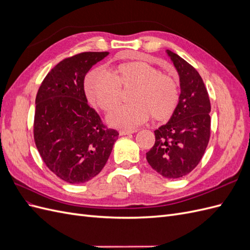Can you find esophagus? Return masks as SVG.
Returning <instances> with one entry per match:
<instances>
[{
	"mask_svg": "<svg viewBox=\"0 0 250 250\" xmlns=\"http://www.w3.org/2000/svg\"><path fill=\"white\" fill-rule=\"evenodd\" d=\"M137 131H138L137 129H122V130H120V135L131 134V133H134V132H137Z\"/></svg>",
	"mask_w": 250,
	"mask_h": 250,
	"instance_id": "34e87169",
	"label": "esophagus"
}]
</instances>
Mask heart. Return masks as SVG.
<instances>
[{"label":"heart","instance_id":"obj_1","mask_svg":"<svg viewBox=\"0 0 250 250\" xmlns=\"http://www.w3.org/2000/svg\"><path fill=\"white\" fill-rule=\"evenodd\" d=\"M120 87H134L130 97L132 104L110 113L107 122L112 127L134 128L151 116L157 121L168 120L179 101L178 80L145 62H124L108 72L92 71L84 79L88 101L106 112L120 104Z\"/></svg>","mask_w":250,"mask_h":250}]
</instances>
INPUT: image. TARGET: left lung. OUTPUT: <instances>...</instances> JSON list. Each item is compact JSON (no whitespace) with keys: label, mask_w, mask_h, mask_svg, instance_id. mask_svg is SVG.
Masks as SVG:
<instances>
[{"label":"left lung","mask_w":250,"mask_h":250,"mask_svg":"<svg viewBox=\"0 0 250 250\" xmlns=\"http://www.w3.org/2000/svg\"><path fill=\"white\" fill-rule=\"evenodd\" d=\"M166 53L179 76V101L168 123L154 131L155 144L146 158L162 176L176 179L193 171L207 149L210 103L199 73L175 53Z\"/></svg>","instance_id":"8db88e82"}]
</instances>
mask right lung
Listing matches in <instances>:
<instances>
[{
  "label": "right lung",
  "instance_id": "add662e5",
  "mask_svg": "<svg viewBox=\"0 0 250 250\" xmlns=\"http://www.w3.org/2000/svg\"><path fill=\"white\" fill-rule=\"evenodd\" d=\"M108 52H84L63 59L37 92L34 141L47 167L66 183L81 185L101 172L118 140L88 106L84 77Z\"/></svg>",
  "mask_w": 250,
  "mask_h": 250
}]
</instances>
